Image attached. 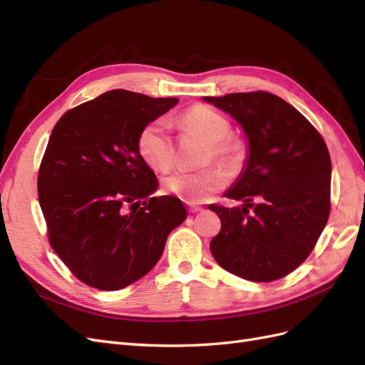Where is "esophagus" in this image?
<instances>
[{
    "label": "esophagus",
    "mask_w": 365,
    "mask_h": 365,
    "mask_svg": "<svg viewBox=\"0 0 365 365\" xmlns=\"http://www.w3.org/2000/svg\"><path fill=\"white\" fill-rule=\"evenodd\" d=\"M189 205V212L190 213H197V212H202V207H200V205H195V204H187Z\"/></svg>",
    "instance_id": "obj_1"
}]
</instances>
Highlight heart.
Here are the masks:
<instances>
[{
	"label": "heart",
	"mask_w": 365,
	"mask_h": 365,
	"mask_svg": "<svg viewBox=\"0 0 365 365\" xmlns=\"http://www.w3.org/2000/svg\"><path fill=\"white\" fill-rule=\"evenodd\" d=\"M172 123L182 132H195L208 141V160L215 158L227 169L239 168L244 160V145L239 140L228 137L231 130L230 121L215 109L196 105L187 109L180 117H175ZM138 152L143 161L153 170L165 172L172 168L175 143L168 121L158 118L143 128L138 135ZM225 184L227 173L217 165H212L197 172L178 170L169 175L163 180V190L178 196L185 202L196 204L224 189Z\"/></svg>",
	"instance_id": "heart-1"
}]
</instances>
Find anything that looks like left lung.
<instances>
[{
	"mask_svg": "<svg viewBox=\"0 0 365 365\" xmlns=\"http://www.w3.org/2000/svg\"><path fill=\"white\" fill-rule=\"evenodd\" d=\"M204 101L233 117L248 138L244 169L225 192L244 204L208 207L222 222L210 250L242 279H282L307 259L327 224L332 164L326 143L302 113L271 93Z\"/></svg>",
	"mask_w": 365,
	"mask_h": 365,
	"instance_id": "left-lung-1",
	"label": "left lung"
}]
</instances>
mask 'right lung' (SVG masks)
<instances>
[{"instance_id": "add662e5", "label": "right lung", "mask_w": 365, "mask_h": 365, "mask_svg": "<svg viewBox=\"0 0 365 365\" xmlns=\"http://www.w3.org/2000/svg\"><path fill=\"white\" fill-rule=\"evenodd\" d=\"M178 98L113 90L65 113L53 128L38 176L51 248L77 279L117 291L155 267L185 208L150 197L155 173L138 135Z\"/></svg>"}]
</instances>
